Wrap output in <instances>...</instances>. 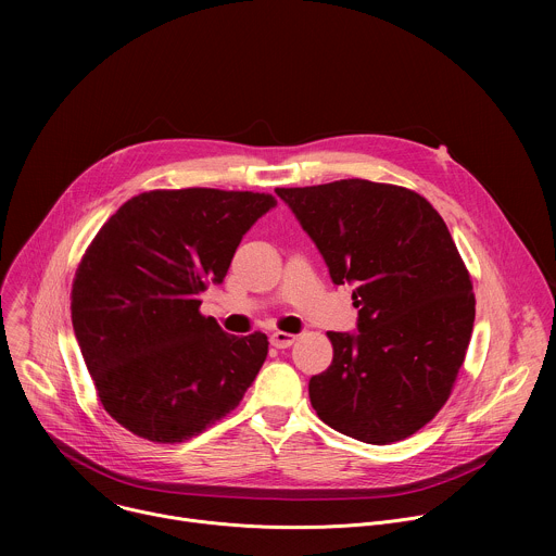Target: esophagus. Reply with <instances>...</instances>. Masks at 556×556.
<instances>
[{
  "instance_id": "obj_1",
  "label": "esophagus",
  "mask_w": 556,
  "mask_h": 556,
  "mask_svg": "<svg viewBox=\"0 0 556 556\" xmlns=\"http://www.w3.org/2000/svg\"><path fill=\"white\" fill-rule=\"evenodd\" d=\"M294 341H296V337H294V334H288V332H273V334H270V343H273L277 350H286V348H290Z\"/></svg>"
}]
</instances>
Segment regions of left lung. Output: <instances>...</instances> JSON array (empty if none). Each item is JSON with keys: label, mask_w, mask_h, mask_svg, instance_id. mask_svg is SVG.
Instances as JSON below:
<instances>
[{"label": "left lung", "mask_w": 556, "mask_h": 556, "mask_svg": "<svg viewBox=\"0 0 556 556\" xmlns=\"http://www.w3.org/2000/svg\"><path fill=\"white\" fill-rule=\"evenodd\" d=\"M275 191L332 281L356 286L358 334L328 332L332 365L309 378L316 416L367 444L414 435L448 401L475 321L444 219L416 191L358 178Z\"/></svg>", "instance_id": "1"}]
</instances>
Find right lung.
Returning <instances> with one entry per match:
<instances>
[{"label":"right lung","instance_id":"1","mask_svg":"<svg viewBox=\"0 0 556 556\" xmlns=\"http://www.w3.org/2000/svg\"><path fill=\"white\" fill-rule=\"evenodd\" d=\"M277 200L222 189H155L97 232L72 281V326L103 409L157 444L200 435L244 399L268 337L226 334L200 312L244 232Z\"/></svg>","mask_w":556,"mask_h":556}]
</instances>
